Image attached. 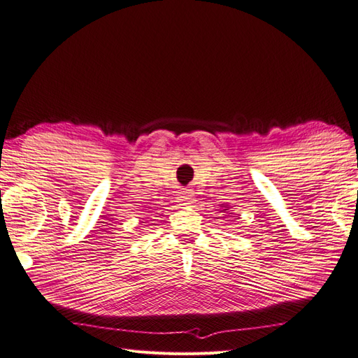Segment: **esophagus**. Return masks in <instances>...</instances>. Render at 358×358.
<instances>
[{
  "label": "esophagus",
  "instance_id": "obj_1",
  "mask_svg": "<svg viewBox=\"0 0 358 358\" xmlns=\"http://www.w3.org/2000/svg\"><path fill=\"white\" fill-rule=\"evenodd\" d=\"M179 203L180 206H188L192 203V196L188 192H182V196L179 197Z\"/></svg>",
  "mask_w": 358,
  "mask_h": 358
}]
</instances>
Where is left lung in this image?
I'll list each match as a JSON object with an SVG mask.
<instances>
[{
  "mask_svg": "<svg viewBox=\"0 0 358 358\" xmlns=\"http://www.w3.org/2000/svg\"><path fill=\"white\" fill-rule=\"evenodd\" d=\"M224 210H227V209H224Z\"/></svg>",
  "mask_w": 358,
  "mask_h": 358,
  "instance_id": "obj_1",
  "label": "left lung"
}]
</instances>
